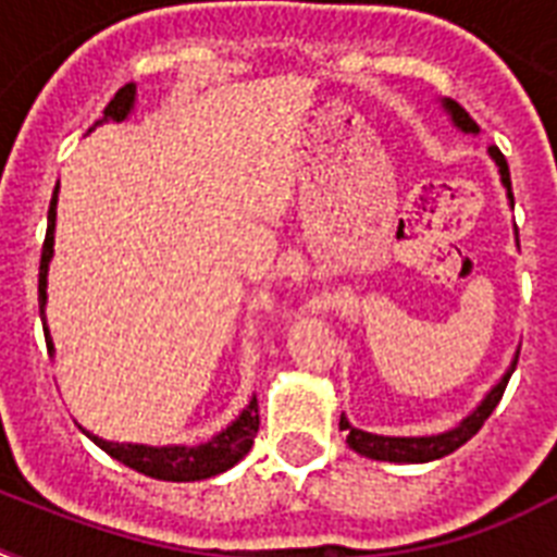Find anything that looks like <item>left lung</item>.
Here are the masks:
<instances>
[{
	"mask_svg": "<svg viewBox=\"0 0 557 557\" xmlns=\"http://www.w3.org/2000/svg\"><path fill=\"white\" fill-rule=\"evenodd\" d=\"M442 107H445V112L450 115L454 126H459L462 133H471V135L480 133V126L474 124V117L468 115L466 109L459 107L457 100L445 98L442 100ZM488 152H492L494 164L500 168V182H503V187H506V196H509V201L515 205L506 156H503L497 147H488ZM515 367H518V358L511 361V367L506 370V375H503V379L497 381L492 389H488V396H485L483 401L476 405L474 413L466 416V419H462L457 428H450V431H445V433H433V436H379V433H367V431H358V428H352V424L347 422V416H341V431H347V445L356 450V454H361V457H370V459H381V462H431V459L448 457V454H454L457 448H462V445H466V442L471 440V436H474L480 428H483L485 419L494 413V407L500 405V398H503V393H506V384H509Z\"/></svg>",
	"mask_w": 557,
	"mask_h": 557,
	"instance_id": "1",
	"label": "left lung"
}]
</instances>
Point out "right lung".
<instances>
[{"label": "right lung", "mask_w": 557, "mask_h": 557, "mask_svg": "<svg viewBox=\"0 0 557 557\" xmlns=\"http://www.w3.org/2000/svg\"><path fill=\"white\" fill-rule=\"evenodd\" d=\"M135 107V86L126 83L124 89L115 91V98L109 100V107L103 109V117L95 121V126L109 124V121H126ZM91 126V129H95ZM60 187V182H57ZM54 222H57V190L48 205V231L46 243H42V260H39V318H46V286H48V262L54 253ZM46 330L48 352H54L51 335ZM260 431V405L257 396L248 401L243 413L236 416V422H231L222 433H216L213 440L205 445H164V448H152V445H133V442H107L95 436V433L83 431L98 448H103L112 459L124 462V466L135 468L138 474L156 476V480H170V483H193V480H208L216 476L227 468H234L239 459L251 450L253 436Z\"/></svg>", "instance_id": "right-lung-1"}]
</instances>
